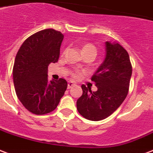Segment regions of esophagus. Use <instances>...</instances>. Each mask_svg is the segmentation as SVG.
<instances>
[{"mask_svg":"<svg viewBox=\"0 0 153 153\" xmlns=\"http://www.w3.org/2000/svg\"><path fill=\"white\" fill-rule=\"evenodd\" d=\"M75 85V84H73L72 82H68V89H72Z\"/></svg>","mask_w":153,"mask_h":153,"instance_id":"34e87169","label":"esophagus"}]
</instances>
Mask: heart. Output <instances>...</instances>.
I'll return each mask as SVG.
<instances>
[{
	"mask_svg": "<svg viewBox=\"0 0 153 153\" xmlns=\"http://www.w3.org/2000/svg\"><path fill=\"white\" fill-rule=\"evenodd\" d=\"M81 50H82V53L84 54H87V53H93L94 54L95 56H96V54H97V49L96 48L94 47L93 44L91 43H85V45H83L82 48H81ZM72 76L73 78H79L81 77V72L80 71H74V72H72Z\"/></svg>",
	"mask_w": 153,
	"mask_h": 153,
	"instance_id": "1",
	"label": "heart"
}]
</instances>
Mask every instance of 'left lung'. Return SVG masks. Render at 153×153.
Wrapping results in <instances>:
<instances>
[{
    "mask_svg": "<svg viewBox=\"0 0 153 153\" xmlns=\"http://www.w3.org/2000/svg\"><path fill=\"white\" fill-rule=\"evenodd\" d=\"M104 61L91 78L97 90L81 85L83 94L76 101L78 112L84 118L100 121L112 114L121 105L129 91L132 73L129 55L119 43L105 42Z\"/></svg>",
    "mask_w": 153,
    "mask_h": 153,
    "instance_id": "left-lung-1",
    "label": "left lung"
}]
</instances>
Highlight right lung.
Listing matches in <instances>:
<instances>
[{"mask_svg": "<svg viewBox=\"0 0 153 153\" xmlns=\"http://www.w3.org/2000/svg\"><path fill=\"white\" fill-rule=\"evenodd\" d=\"M63 39L61 32L42 30L27 38L16 55L13 68L16 94L26 110L34 114L53 111L67 89V81L63 78H48V65L58 61Z\"/></svg>", "mask_w": 153, "mask_h": 153, "instance_id": "obj_1", "label": "right lung"}]
</instances>
